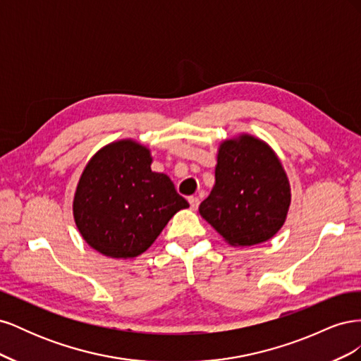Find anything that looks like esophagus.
<instances>
[{
	"label": "esophagus",
	"instance_id": "esophagus-1",
	"mask_svg": "<svg viewBox=\"0 0 361 361\" xmlns=\"http://www.w3.org/2000/svg\"><path fill=\"white\" fill-rule=\"evenodd\" d=\"M188 203L191 206V209L195 211V209H197V206H199V197H194V195H191V197H188Z\"/></svg>",
	"mask_w": 361,
	"mask_h": 361
}]
</instances>
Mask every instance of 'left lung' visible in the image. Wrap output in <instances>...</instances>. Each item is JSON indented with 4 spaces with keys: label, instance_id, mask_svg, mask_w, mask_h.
Returning a JSON list of instances; mask_svg holds the SVG:
<instances>
[{
    "label": "left lung",
    "instance_id": "1",
    "mask_svg": "<svg viewBox=\"0 0 361 361\" xmlns=\"http://www.w3.org/2000/svg\"><path fill=\"white\" fill-rule=\"evenodd\" d=\"M289 204V180L274 150L247 134L223 141L215 185L199 212L228 244L268 241L285 223Z\"/></svg>",
    "mask_w": 361,
    "mask_h": 361
}]
</instances>
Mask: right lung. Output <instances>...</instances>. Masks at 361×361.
<instances>
[{
    "mask_svg": "<svg viewBox=\"0 0 361 361\" xmlns=\"http://www.w3.org/2000/svg\"><path fill=\"white\" fill-rule=\"evenodd\" d=\"M150 150L133 140L102 147L87 164L73 197L76 227L104 256L135 257L170 218L188 207L167 174L150 169Z\"/></svg>",
    "mask_w": 361,
    "mask_h": 361,
    "instance_id": "right-lung-1",
    "label": "right lung"
}]
</instances>
